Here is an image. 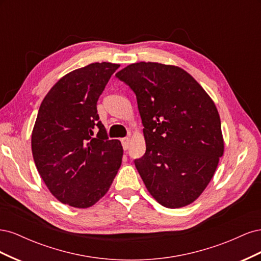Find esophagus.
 <instances>
[{
    "label": "esophagus",
    "instance_id": "34e87169",
    "mask_svg": "<svg viewBox=\"0 0 261 261\" xmlns=\"http://www.w3.org/2000/svg\"><path fill=\"white\" fill-rule=\"evenodd\" d=\"M122 146H123V149L124 150H127L128 149V146H129V138L128 137H125V138H122Z\"/></svg>",
    "mask_w": 261,
    "mask_h": 261
}]
</instances>
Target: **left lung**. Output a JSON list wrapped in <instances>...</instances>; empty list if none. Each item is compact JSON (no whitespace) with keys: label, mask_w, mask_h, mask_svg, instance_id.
I'll return each mask as SVG.
<instances>
[{"label":"left lung","mask_w":261,"mask_h":261,"mask_svg":"<svg viewBox=\"0 0 261 261\" xmlns=\"http://www.w3.org/2000/svg\"><path fill=\"white\" fill-rule=\"evenodd\" d=\"M115 76L136 94L146 152L134 162L148 192L167 208L192 203L209 184L224 151L215 103L177 66L139 62Z\"/></svg>","instance_id":"8db88e82"}]
</instances>
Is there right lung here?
<instances>
[{
	"label": "right lung",
	"instance_id": "1",
	"mask_svg": "<svg viewBox=\"0 0 261 261\" xmlns=\"http://www.w3.org/2000/svg\"><path fill=\"white\" fill-rule=\"evenodd\" d=\"M118 64L91 63L55 84L39 108L31 150L39 174L63 203L88 208L121 167L123 147L109 139L97 102Z\"/></svg>",
	"mask_w": 261,
	"mask_h": 261
}]
</instances>
